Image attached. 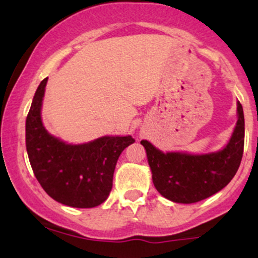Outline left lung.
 Returning a JSON list of instances; mask_svg holds the SVG:
<instances>
[{
  "label": "left lung",
  "mask_w": 258,
  "mask_h": 258,
  "mask_svg": "<svg viewBox=\"0 0 258 258\" xmlns=\"http://www.w3.org/2000/svg\"><path fill=\"white\" fill-rule=\"evenodd\" d=\"M244 137V111L238 102V122L229 143L220 152L204 155L164 154L148 141L141 144L147 150L153 183L159 193L174 203L193 204L216 194L233 179L240 166Z\"/></svg>",
  "instance_id": "8db88e82"
}]
</instances>
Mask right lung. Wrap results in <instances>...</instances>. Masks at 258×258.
I'll return each instance as SVG.
<instances>
[{"mask_svg": "<svg viewBox=\"0 0 258 258\" xmlns=\"http://www.w3.org/2000/svg\"><path fill=\"white\" fill-rule=\"evenodd\" d=\"M47 79L38 86L26 116V150L32 171L43 190L58 203L79 209L98 206L110 194L120 154L135 139L102 137L72 146L53 137L41 121Z\"/></svg>", "mask_w": 258, "mask_h": 258, "instance_id": "right-lung-1", "label": "right lung"}]
</instances>
